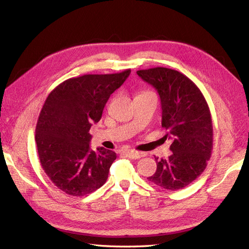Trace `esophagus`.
<instances>
[{
	"mask_svg": "<svg viewBox=\"0 0 249 249\" xmlns=\"http://www.w3.org/2000/svg\"><path fill=\"white\" fill-rule=\"evenodd\" d=\"M124 155L129 157L130 159H139V158L143 156L142 153L137 152V150H126V152H124Z\"/></svg>",
	"mask_w": 249,
	"mask_h": 249,
	"instance_id": "esophagus-1",
	"label": "esophagus"
}]
</instances>
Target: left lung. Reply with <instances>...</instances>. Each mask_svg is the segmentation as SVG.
Wrapping results in <instances>:
<instances>
[{
	"label": "left lung",
	"mask_w": 249,
	"mask_h": 249,
	"mask_svg": "<svg viewBox=\"0 0 249 249\" xmlns=\"http://www.w3.org/2000/svg\"><path fill=\"white\" fill-rule=\"evenodd\" d=\"M138 76L161 99L162 126L173 139L167 159L155 157L157 170L148 180L167 190L183 189L198 178L213 149V123L199 88L185 74L166 67L141 70Z\"/></svg>",
	"instance_id": "1"
}]
</instances>
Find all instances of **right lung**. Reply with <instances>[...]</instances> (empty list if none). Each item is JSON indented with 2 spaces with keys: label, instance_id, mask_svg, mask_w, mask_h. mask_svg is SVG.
I'll list each match as a JSON object with an SVG mask.
<instances>
[{
  "label": "right lung",
  "instance_id": "obj_1",
  "mask_svg": "<svg viewBox=\"0 0 249 249\" xmlns=\"http://www.w3.org/2000/svg\"><path fill=\"white\" fill-rule=\"evenodd\" d=\"M130 72L71 78L44 102L35 130L37 152L46 175L66 194L84 196L106 183L116 154L104 147L90 149L89 130Z\"/></svg>",
  "mask_w": 249,
  "mask_h": 249
}]
</instances>
